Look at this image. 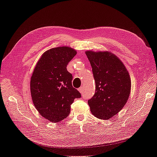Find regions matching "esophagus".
<instances>
[{
    "mask_svg": "<svg viewBox=\"0 0 157 157\" xmlns=\"http://www.w3.org/2000/svg\"><path fill=\"white\" fill-rule=\"evenodd\" d=\"M83 90H84V86H82L78 88V91L80 92V94H83Z\"/></svg>",
    "mask_w": 157,
    "mask_h": 157,
    "instance_id": "obj_1",
    "label": "esophagus"
}]
</instances>
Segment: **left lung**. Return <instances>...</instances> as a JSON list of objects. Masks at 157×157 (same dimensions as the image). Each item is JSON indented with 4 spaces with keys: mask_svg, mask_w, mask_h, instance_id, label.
Returning a JSON list of instances; mask_svg holds the SVG:
<instances>
[{
    "mask_svg": "<svg viewBox=\"0 0 157 157\" xmlns=\"http://www.w3.org/2000/svg\"><path fill=\"white\" fill-rule=\"evenodd\" d=\"M96 82V92L88 103L92 115L107 120L125 106L131 80L124 65L110 52L86 51Z\"/></svg>",
    "mask_w": 157,
    "mask_h": 157,
    "instance_id": "left-lung-1",
    "label": "left lung"
}]
</instances>
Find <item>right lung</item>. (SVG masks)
<instances>
[{
  "mask_svg": "<svg viewBox=\"0 0 157 157\" xmlns=\"http://www.w3.org/2000/svg\"><path fill=\"white\" fill-rule=\"evenodd\" d=\"M77 51L68 46L56 47L42 55L31 77L32 100L42 117L52 122L67 118L71 105L81 94L73 87V76L67 65Z\"/></svg>",
  "mask_w": 157,
  "mask_h": 157,
  "instance_id": "right-lung-1",
  "label": "right lung"
}]
</instances>
